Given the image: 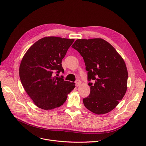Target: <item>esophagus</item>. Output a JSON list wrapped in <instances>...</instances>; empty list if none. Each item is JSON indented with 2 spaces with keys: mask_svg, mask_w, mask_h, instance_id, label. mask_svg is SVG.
<instances>
[{
  "mask_svg": "<svg viewBox=\"0 0 146 146\" xmlns=\"http://www.w3.org/2000/svg\"><path fill=\"white\" fill-rule=\"evenodd\" d=\"M81 81L80 80H77L76 81V86H79L81 85Z\"/></svg>",
  "mask_w": 146,
  "mask_h": 146,
  "instance_id": "esophagus-1",
  "label": "esophagus"
}]
</instances>
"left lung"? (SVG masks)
Listing matches in <instances>:
<instances>
[{
	"label": "left lung",
	"instance_id": "1",
	"mask_svg": "<svg viewBox=\"0 0 146 146\" xmlns=\"http://www.w3.org/2000/svg\"><path fill=\"white\" fill-rule=\"evenodd\" d=\"M72 47L83 57L90 93L83 99L84 106L96 114L113 110L124 97L128 72L122 57L108 42L102 38L78 39Z\"/></svg>",
	"mask_w": 146,
	"mask_h": 146
}]
</instances>
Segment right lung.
<instances>
[{"instance_id": "obj_1", "label": "right lung", "mask_w": 146, "mask_h": 146, "mask_svg": "<svg viewBox=\"0 0 146 146\" xmlns=\"http://www.w3.org/2000/svg\"><path fill=\"white\" fill-rule=\"evenodd\" d=\"M74 40L45 37L33 44L24 54L19 68L20 81L38 108L48 110L61 106L75 88V83L54 76L64 72L62 59Z\"/></svg>"}]
</instances>
